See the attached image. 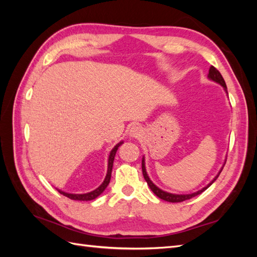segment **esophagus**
Returning a JSON list of instances; mask_svg holds the SVG:
<instances>
[{
  "mask_svg": "<svg viewBox=\"0 0 257 257\" xmlns=\"http://www.w3.org/2000/svg\"><path fill=\"white\" fill-rule=\"evenodd\" d=\"M129 135H130V137H133V138H139V137H141V135H143V130H141L140 127H137V125H136V127H133L132 129H130Z\"/></svg>",
  "mask_w": 257,
  "mask_h": 257,
  "instance_id": "34e87169",
  "label": "esophagus"
}]
</instances>
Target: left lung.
Instances as JSON below:
<instances>
[{
	"label": "left lung",
	"instance_id": "8db88e82",
	"mask_svg": "<svg viewBox=\"0 0 257 257\" xmlns=\"http://www.w3.org/2000/svg\"><path fill=\"white\" fill-rule=\"evenodd\" d=\"M207 77H209L211 80H213V81H215V83H217V84H220L221 86H223V88H224V90L226 91V94H227V90H226V84H225V81H224V79H223V77H222V75H221V73L219 72V70H217L214 66H211L210 67V70H209V76H207ZM143 173H144V177H145V180L147 181V183H148V185L150 187V189H151V191L152 192H154L158 198H160V199H162V200H165V201H168V202H172V203H177V202H182V201H185V200H189V199H192V198H194V196H196L198 194H201L202 192H203V191H205L207 188L210 187V185L215 181V180L217 179V177L220 176V173H221V171H222V169H223V167H222V169L220 170V172L217 173V176L212 180V181L206 185V187H204L203 189H201V190H199V191H196V192H194V193H191V194H173V193H169V192H166V191H163V190H161V189H159L157 187L156 184H154V182L151 181L150 180V178L148 177V173H147V171H146V165H145V158H143Z\"/></svg>",
	"mask_w": 257,
	"mask_h": 257
}]
</instances>
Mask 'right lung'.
<instances>
[{
	"mask_svg": "<svg viewBox=\"0 0 257 257\" xmlns=\"http://www.w3.org/2000/svg\"><path fill=\"white\" fill-rule=\"evenodd\" d=\"M123 143L121 141V143L117 144L116 146L113 147V149L110 151V155H109V159H108V170H107V174H106V178L105 180H103V182L98 187L96 190L91 191V192H88V193H83V194H73V193H66L64 192V191H61L58 190V192L67 196V198L72 199V200H77V201H90V200H94L96 199L97 196H99L103 191H105V189L107 188V185L109 184V182H110V178H111V171H112V166H113V159H114V156H116V152L118 150V148L120 146H121Z\"/></svg>",
	"mask_w": 257,
	"mask_h": 257,
	"instance_id": "obj_1",
	"label": "right lung"
}]
</instances>
